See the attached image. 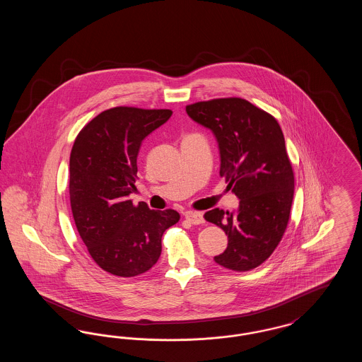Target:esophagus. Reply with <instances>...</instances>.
<instances>
[{
	"instance_id": "obj_1",
	"label": "esophagus",
	"mask_w": 362,
	"mask_h": 362,
	"mask_svg": "<svg viewBox=\"0 0 362 362\" xmlns=\"http://www.w3.org/2000/svg\"><path fill=\"white\" fill-rule=\"evenodd\" d=\"M185 217H186V220L189 221L191 224L199 225L205 223L204 216H202L201 213H197V211H187V213L185 214Z\"/></svg>"
}]
</instances>
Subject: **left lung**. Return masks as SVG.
Segmentation results:
<instances>
[{
    "label": "left lung",
    "mask_w": 362,
    "mask_h": 362,
    "mask_svg": "<svg viewBox=\"0 0 362 362\" xmlns=\"http://www.w3.org/2000/svg\"><path fill=\"white\" fill-rule=\"evenodd\" d=\"M186 112L214 134L220 176L240 199L236 211L216 207L204 216L228 236L214 260L235 272L255 269L282 239L292 207L294 176L282 130L270 114L239 98L191 104Z\"/></svg>",
    "instance_id": "left-lung-1"
}]
</instances>
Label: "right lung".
Segmentation results:
<instances>
[{"mask_svg": "<svg viewBox=\"0 0 362 362\" xmlns=\"http://www.w3.org/2000/svg\"><path fill=\"white\" fill-rule=\"evenodd\" d=\"M171 115V110L110 108L86 124L71 148L73 218L88 252L110 274L148 272L160 258L163 233L180 218L173 209L151 210L129 199L137 189L142 141Z\"/></svg>", "mask_w": 362, "mask_h": 362, "instance_id": "1", "label": "right lung"}]
</instances>
